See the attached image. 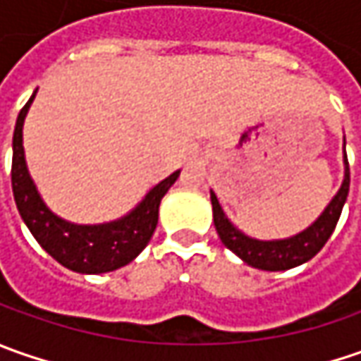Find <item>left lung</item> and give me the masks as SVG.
<instances>
[{
    "mask_svg": "<svg viewBox=\"0 0 361 361\" xmlns=\"http://www.w3.org/2000/svg\"><path fill=\"white\" fill-rule=\"evenodd\" d=\"M348 192H350V164H348V157L343 154V180H341L340 190L327 202L324 213L317 216L307 229H303L298 235H291L287 239H271V241H261V239H253L245 235L231 223L223 207L219 204L216 195L211 190L213 221H215V229L223 245L239 259H243L247 265L263 271H287L307 263L322 251V247L331 237V233L340 221Z\"/></svg>",
    "mask_w": 361,
    "mask_h": 361,
    "instance_id": "8db88e82",
    "label": "left lung"
}]
</instances>
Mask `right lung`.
Listing matches in <instances>:
<instances>
[{
    "mask_svg": "<svg viewBox=\"0 0 361 361\" xmlns=\"http://www.w3.org/2000/svg\"><path fill=\"white\" fill-rule=\"evenodd\" d=\"M37 92V90H35ZM35 92L21 108L13 130V160H11V188L23 223L27 225L42 249L54 257L66 269L98 275L128 265L145 249L159 223L162 197L173 187L180 171H176L157 187H152L142 201L128 215L100 225H78L49 211L37 192L34 178L25 164L23 152V120L34 102Z\"/></svg>",
    "mask_w": 361,
    "mask_h": 361,
    "instance_id": "obj_1",
    "label": "right lung"
}]
</instances>
